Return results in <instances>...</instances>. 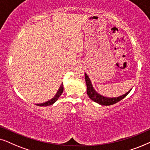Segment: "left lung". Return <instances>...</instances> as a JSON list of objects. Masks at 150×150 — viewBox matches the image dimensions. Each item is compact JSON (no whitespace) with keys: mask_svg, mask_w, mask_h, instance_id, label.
<instances>
[{"mask_svg":"<svg viewBox=\"0 0 150 150\" xmlns=\"http://www.w3.org/2000/svg\"><path fill=\"white\" fill-rule=\"evenodd\" d=\"M85 80L87 86V95H88L89 98L92 99L93 101H95V102L102 105H110L119 102V101H121V99H123L124 97H126L132 90L130 89L128 92H127L126 93L124 94V95L119 96V97H112V98H110V97H104V96L101 95L100 94L97 93V91L94 89L91 79H90L86 73H85Z\"/></svg>","mask_w":150,"mask_h":150,"instance_id":"left-lung-1","label":"left lung"}]
</instances>
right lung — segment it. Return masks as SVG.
<instances>
[{
	"label": "right lung",
	"instance_id": "1",
	"mask_svg": "<svg viewBox=\"0 0 150 150\" xmlns=\"http://www.w3.org/2000/svg\"><path fill=\"white\" fill-rule=\"evenodd\" d=\"M63 91H64V86H63V84L62 83L60 86H59L58 91H57L56 95H55L54 97H53L51 99H50V100L46 101L45 103H38L36 104L37 105H38V106H47V105H52L53 104L55 101H56L57 99H59V97H60V95L62 94L63 93Z\"/></svg>",
	"mask_w": 150,
	"mask_h": 150
}]
</instances>
